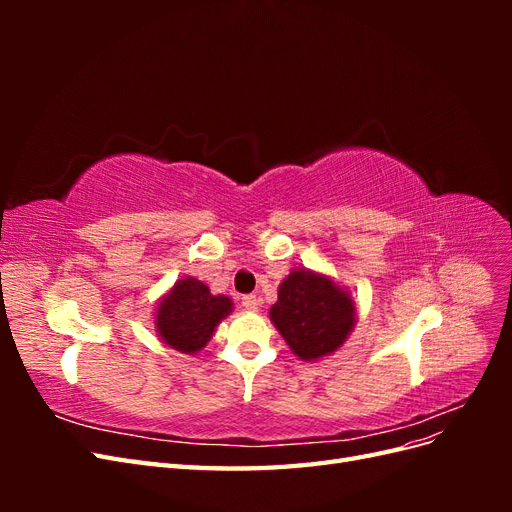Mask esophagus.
Here are the masks:
<instances>
[{
    "instance_id": "esophagus-1",
    "label": "esophagus",
    "mask_w": 512,
    "mask_h": 512,
    "mask_svg": "<svg viewBox=\"0 0 512 512\" xmlns=\"http://www.w3.org/2000/svg\"><path fill=\"white\" fill-rule=\"evenodd\" d=\"M241 305L245 309H250V312H256L258 305H260V299L256 297V294H245V297L241 299Z\"/></svg>"
}]
</instances>
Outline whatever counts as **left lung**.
<instances>
[{
	"mask_svg": "<svg viewBox=\"0 0 512 512\" xmlns=\"http://www.w3.org/2000/svg\"><path fill=\"white\" fill-rule=\"evenodd\" d=\"M271 320L299 359L314 361L344 344L354 324V305L329 277L292 271L277 292Z\"/></svg>",
	"mask_w": 512,
	"mask_h": 512,
	"instance_id": "obj_1",
	"label": "left lung"
}]
</instances>
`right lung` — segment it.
Returning <instances> with one entry per match:
<instances>
[{"instance_id":"right-lung-1","label":"right lung","mask_w":512,"mask_h":512,"mask_svg":"<svg viewBox=\"0 0 512 512\" xmlns=\"http://www.w3.org/2000/svg\"><path fill=\"white\" fill-rule=\"evenodd\" d=\"M230 309L228 297H213L203 282L188 277L177 282L160 303L156 327L170 348L192 354L205 348L213 329L228 316Z\"/></svg>"}]
</instances>
